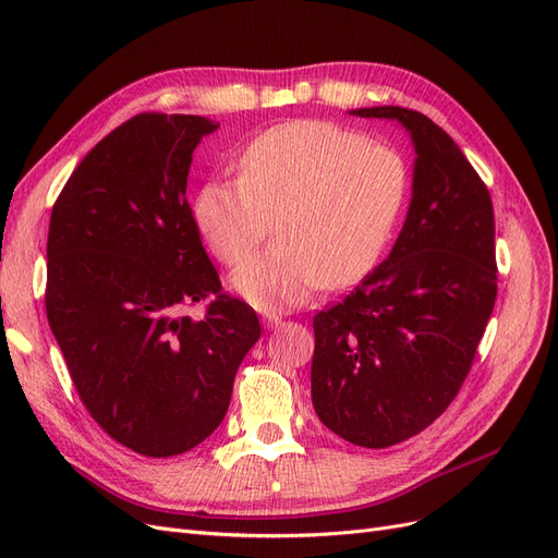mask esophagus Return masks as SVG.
Wrapping results in <instances>:
<instances>
[{
	"label": "esophagus",
	"mask_w": 558,
	"mask_h": 558,
	"mask_svg": "<svg viewBox=\"0 0 558 558\" xmlns=\"http://www.w3.org/2000/svg\"><path fill=\"white\" fill-rule=\"evenodd\" d=\"M263 324L267 328H277V326H281V316L277 312H265L263 314Z\"/></svg>",
	"instance_id": "obj_1"
}]
</instances>
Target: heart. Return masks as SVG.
Segmentation results:
<instances>
[{"instance_id": "obj_1", "label": "heart", "mask_w": 558, "mask_h": 558, "mask_svg": "<svg viewBox=\"0 0 558 558\" xmlns=\"http://www.w3.org/2000/svg\"><path fill=\"white\" fill-rule=\"evenodd\" d=\"M238 167L240 179L197 193L195 221L228 267L243 265L276 223L278 244L234 275L260 307H295L320 283L344 289L363 279L408 195L396 150L310 118L258 134Z\"/></svg>"}]
</instances>
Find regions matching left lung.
<instances>
[{"instance_id":"8db88e82","label":"left lung","mask_w":558,"mask_h":558,"mask_svg":"<svg viewBox=\"0 0 558 558\" xmlns=\"http://www.w3.org/2000/svg\"><path fill=\"white\" fill-rule=\"evenodd\" d=\"M353 113L410 130L412 202L388 258L314 316L312 402L335 435L384 449L428 428L461 391L496 305V223L486 183L428 116Z\"/></svg>"}]
</instances>
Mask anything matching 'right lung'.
I'll return each mask as SVG.
<instances>
[{
	"instance_id": "right-lung-1",
	"label": "right lung",
	"mask_w": 558,
	"mask_h": 558,
	"mask_svg": "<svg viewBox=\"0 0 558 558\" xmlns=\"http://www.w3.org/2000/svg\"><path fill=\"white\" fill-rule=\"evenodd\" d=\"M218 123L146 111L93 146L60 191L46 244V316L81 402L148 459L221 424L258 316L223 291L185 197ZM207 301L206 316L185 308Z\"/></svg>"
}]
</instances>
